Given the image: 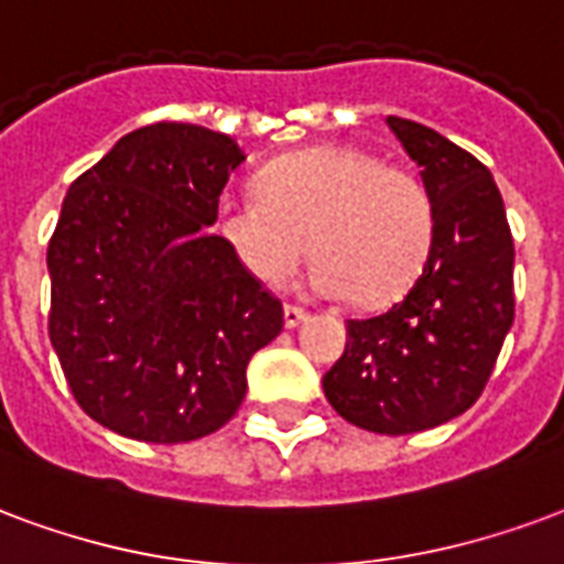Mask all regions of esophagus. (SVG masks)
Masks as SVG:
<instances>
[{
  "instance_id": "34e87169",
  "label": "esophagus",
  "mask_w": 564,
  "mask_h": 564,
  "mask_svg": "<svg viewBox=\"0 0 564 564\" xmlns=\"http://www.w3.org/2000/svg\"><path fill=\"white\" fill-rule=\"evenodd\" d=\"M307 316H311V314H307L304 307H299V304H286V307H283V323H286V328H295V325H302Z\"/></svg>"
}]
</instances>
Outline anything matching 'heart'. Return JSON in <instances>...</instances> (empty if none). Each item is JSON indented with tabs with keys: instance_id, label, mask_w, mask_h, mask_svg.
<instances>
[{
	"instance_id": "heart-1",
	"label": "heart",
	"mask_w": 564,
	"mask_h": 564,
	"mask_svg": "<svg viewBox=\"0 0 564 564\" xmlns=\"http://www.w3.org/2000/svg\"><path fill=\"white\" fill-rule=\"evenodd\" d=\"M218 229L265 286L290 281L314 239L325 295L388 304L427 265L436 208L410 166L361 145H314L271 161L257 194L224 199Z\"/></svg>"
}]
</instances>
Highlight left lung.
<instances>
[{
  "label": "left lung",
  "mask_w": 564,
  "mask_h": 564,
  "mask_svg": "<svg viewBox=\"0 0 564 564\" xmlns=\"http://www.w3.org/2000/svg\"><path fill=\"white\" fill-rule=\"evenodd\" d=\"M436 208L427 265L388 311L349 319L323 377L340 419L403 436L452 421L481 398L514 323V239L490 170L433 128L388 116Z\"/></svg>",
  "instance_id": "obj_1"
}]
</instances>
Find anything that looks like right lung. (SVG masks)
Masks as SVG:
<instances>
[{"label": "right lung", "instance_id": "add662e5", "mask_svg": "<svg viewBox=\"0 0 564 564\" xmlns=\"http://www.w3.org/2000/svg\"><path fill=\"white\" fill-rule=\"evenodd\" d=\"M245 154L187 122L137 128L74 178L47 245L50 344L80 410L140 442L224 427L283 304L227 239L218 199Z\"/></svg>", "mask_w": 564, "mask_h": 564}]
</instances>
